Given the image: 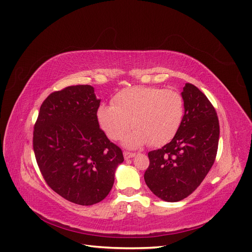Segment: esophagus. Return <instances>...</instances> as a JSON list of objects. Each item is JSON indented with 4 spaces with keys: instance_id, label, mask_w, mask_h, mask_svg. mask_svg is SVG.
Segmentation results:
<instances>
[{
    "instance_id": "esophagus-1",
    "label": "esophagus",
    "mask_w": 252,
    "mask_h": 252,
    "mask_svg": "<svg viewBox=\"0 0 252 252\" xmlns=\"http://www.w3.org/2000/svg\"><path fill=\"white\" fill-rule=\"evenodd\" d=\"M124 158H133L135 156L134 152H129V151H124Z\"/></svg>"
}]
</instances>
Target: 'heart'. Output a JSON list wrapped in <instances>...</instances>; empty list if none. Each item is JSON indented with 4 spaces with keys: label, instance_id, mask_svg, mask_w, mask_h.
<instances>
[{
    "label": "heart",
    "instance_id": "1",
    "mask_svg": "<svg viewBox=\"0 0 252 252\" xmlns=\"http://www.w3.org/2000/svg\"><path fill=\"white\" fill-rule=\"evenodd\" d=\"M111 103L98 108V123L112 141L123 139L131 123L134 130L126 139L130 147L163 146L178 133L185 116L184 97L175 89L135 86L120 91Z\"/></svg>",
    "mask_w": 252,
    "mask_h": 252
}]
</instances>
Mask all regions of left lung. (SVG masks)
<instances>
[{
	"instance_id": "1",
	"label": "left lung",
	"mask_w": 252,
	"mask_h": 252,
	"mask_svg": "<svg viewBox=\"0 0 252 252\" xmlns=\"http://www.w3.org/2000/svg\"><path fill=\"white\" fill-rule=\"evenodd\" d=\"M183 123L171 142L148 152L146 185L166 202H179L201 185L216 161L220 124L217 111L202 91L186 83Z\"/></svg>"
}]
</instances>
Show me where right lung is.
<instances>
[{"instance_id":"1","label":"right lung","mask_w":252,"mask_h":252,"mask_svg":"<svg viewBox=\"0 0 252 252\" xmlns=\"http://www.w3.org/2000/svg\"><path fill=\"white\" fill-rule=\"evenodd\" d=\"M98 107L93 86H68L45 98L33 129L34 156L46 184L83 206L107 196L124 161L98 125Z\"/></svg>"}]
</instances>
